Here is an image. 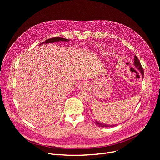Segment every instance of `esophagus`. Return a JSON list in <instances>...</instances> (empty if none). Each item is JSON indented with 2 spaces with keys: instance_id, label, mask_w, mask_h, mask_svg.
<instances>
[{
  "instance_id": "esophagus-1",
  "label": "esophagus",
  "mask_w": 160,
  "mask_h": 160,
  "mask_svg": "<svg viewBox=\"0 0 160 160\" xmlns=\"http://www.w3.org/2000/svg\"><path fill=\"white\" fill-rule=\"evenodd\" d=\"M89 85L88 82L83 81V82H82L80 83L79 88H80V89H81V90H87V89L89 88Z\"/></svg>"
}]
</instances>
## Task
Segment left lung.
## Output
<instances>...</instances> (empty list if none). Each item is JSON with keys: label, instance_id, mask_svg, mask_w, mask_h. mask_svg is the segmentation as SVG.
<instances>
[{"label": "left lung", "instance_id": "8db88e82", "mask_svg": "<svg viewBox=\"0 0 160 160\" xmlns=\"http://www.w3.org/2000/svg\"><path fill=\"white\" fill-rule=\"evenodd\" d=\"M133 63H134V65L136 66V68L141 72V73L142 74V75H144V71H143V68H142V67L139 60L138 58L135 56H134V62H133ZM95 123L96 124H97L98 127H114L115 125H108V124H102V123H100L97 121H95Z\"/></svg>", "mask_w": 160, "mask_h": 160}]
</instances>
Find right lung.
<instances>
[{
    "mask_svg": "<svg viewBox=\"0 0 160 160\" xmlns=\"http://www.w3.org/2000/svg\"><path fill=\"white\" fill-rule=\"evenodd\" d=\"M69 41L68 39H65V38H52L48 39L46 41H45L43 43H41V44L43 43H54V42H57V41Z\"/></svg>",
    "mask_w": 160,
    "mask_h": 160,
    "instance_id": "add662e5",
    "label": "right lung"
}]
</instances>
